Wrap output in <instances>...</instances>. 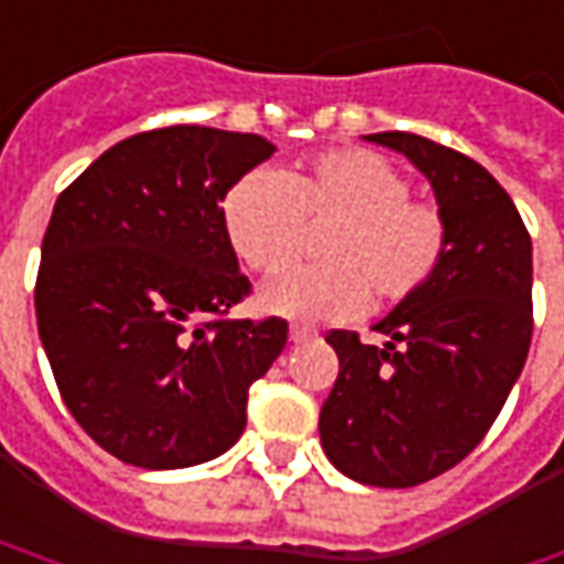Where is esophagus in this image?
Instances as JSON below:
<instances>
[{
  "label": "esophagus",
  "mask_w": 564,
  "mask_h": 564,
  "mask_svg": "<svg viewBox=\"0 0 564 564\" xmlns=\"http://www.w3.org/2000/svg\"><path fill=\"white\" fill-rule=\"evenodd\" d=\"M318 337V330L315 327H305V324H293L290 327V343H308Z\"/></svg>",
  "instance_id": "1"
}]
</instances>
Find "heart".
<instances>
[{"label": "heart", "mask_w": 564, "mask_h": 564, "mask_svg": "<svg viewBox=\"0 0 564 564\" xmlns=\"http://www.w3.org/2000/svg\"><path fill=\"white\" fill-rule=\"evenodd\" d=\"M397 165L368 149H330L293 171L256 167L224 196V230L256 271H281L296 256L302 221H330L321 234L324 262L278 274L259 290L268 315L346 321L375 293L405 302L434 281L449 252V224L437 205L409 199Z\"/></svg>", "instance_id": "obj_1"}]
</instances>
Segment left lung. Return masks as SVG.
Returning <instances> with one entry per match:
<instances>
[{"label":"left lung","instance_id":"left-lung-1","mask_svg":"<svg viewBox=\"0 0 564 564\" xmlns=\"http://www.w3.org/2000/svg\"><path fill=\"white\" fill-rule=\"evenodd\" d=\"M361 140L427 177L449 252L434 281L375 324L383 346L327 334L340 375L321 405V446L359 484L415 487L468 456L512 393L534 334V252L509 193L475 159L402 130Z\"/></svg>","mask_w":564,"mask_h":564}]
</instances>
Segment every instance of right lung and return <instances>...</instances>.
Returning <instances> with one entry per match:
<instances>
[{"label": "right lung", "mask_w": 564, "mask_h": 564, "mask_svg": "<svg viewBox=\"0 0 564 564\" xmlns=\"http://www.w3.org/2000/svg\"><path fill=\"white\" fill-rule=\"evenodd\" d=\"M274 155L259 133L177 124L127 137L55 199L36 327L77 424L127 465L227 453L286 321H208L249 293L221 203Z\"/></svg>", "instance_id": "1"}]
</instances>
